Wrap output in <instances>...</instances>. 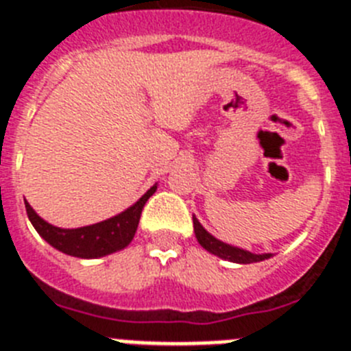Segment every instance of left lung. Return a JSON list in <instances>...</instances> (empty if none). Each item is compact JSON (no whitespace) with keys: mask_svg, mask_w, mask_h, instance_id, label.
<instances>
[{"mask_svg":"<svg viewBox=\"0 0 351 351\" xmlns=\"http://www.w3.org/2000/svg\"><path fill=\"white\" fill-rule=\"evenodd\" d=\"M193 228H195V235H197V241L200 243V246L204 250H207L213 255L219 256L223 260H228V262H235V263H253V262H262V260L271 258V253H262V255H255V253H251V251L241 250V247L230 246V244L221 243L219 239L213 237L209 232L200 225L197 218L193 216Z\"/></svg>","mask_w":351,"mask_h":351,"instance_id":"obj_1","label":"left lung"}]
</instances>
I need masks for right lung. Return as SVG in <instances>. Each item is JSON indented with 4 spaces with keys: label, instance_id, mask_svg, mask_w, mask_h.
<instances>
[{
    "label": "right lung",
    "instance_id": "right-lung-1",
    "mask_svg": "<svg viewBox=\"0 0 351 351\" xmlns=\"http://www.w3.org/2000/svg\"><path fill=\"white\" fill-rule=\"evenodd\" d=\"M154 191H156V184L149 188L142 195L141 200H137L132 207L114 218H108L96 225L80 226V228H60V226L51 225L40 218L26 200L24 204H26V213L31 225L35 226V230L52 247L77 258H100V256L125 250L132 243L138 221H141L142 209Z\"/></svg>",
    "mask_w": 351,
    "mask_h": 351
}]
</instances>
